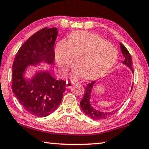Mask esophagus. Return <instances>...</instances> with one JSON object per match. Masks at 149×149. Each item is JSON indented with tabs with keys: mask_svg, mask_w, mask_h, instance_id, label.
Masks as SVG:
<instances>
[{
	"mask_svg": "<svg viewBox=\"0 0 149 149\" xmlns=\"http://www.w3.org/2000/svg\"><path fill=\"white\" fill-rule=\"evenodd\" d=\"M72 83L70 82V81H66V88H72Z\"/></svg>",
	"mask_w": 149,
	"mask_h": 149,
	"instance_id": "34e87169",
	"label": "esophagus"
}]
</instances>
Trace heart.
<instances>
[{
    "label": "heart",
    "instance_id": "b5f03b06",
    "mask_svg": "<svg viewBox=\"0 0 149 149\" xmlns=\"http://www.w3.org/2000/svg\"><path fill=\"white\" fill-rule=\"evenodd\" d=\"M117 56L116 48L98 36L88 32L77 31L71 34L68 41L61 40L56 44L54 58L60 74H65L74 64L72 77H84L92 79L109 69Z\"/></svg>",
    "mask_w": 149,
    "mask_h": 149
}]
</instances>
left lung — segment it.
<instances>
[{
  "mask_svg": "<svg viewBox=\"0 0 149 149\" xmlns=\"http://www.w3.org/2000/svg\"><path fill=\"white\" fill-rule=\"evenodd\" d=\"M120 47L121 53H123V56H125V59L122 62V64L124 65L127 66L131 72L134 73L133 67H132V59L131 55L130 54L128 51H127L126 48L123 46L122 44L120 43ZM97 82V80H95L91 81V83L87 84L85 88V93L83 96V98L80 101V107L84 113L88 116L90 118L94 120H100V119H104L107 117L113 116V115L116 113L118 109L116 110L111 111H100L96 110L93 106L91 105V94L93 92V88ZM132 86L131 87V91H132Z\"/></svg>",
  "mask_w": 149,
  "mask_h": 149,
  "instance_id": "obj_1",
  "label": "left lung"
}]
</instances>
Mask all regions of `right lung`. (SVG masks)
I'll return each mask as SVG.
<instances>
[{"label":"right lung","mask_w":149,"mask_h":149,"mask_svg":"<svg viewBox=\"0 0 149 149\" xmlns=\"http://www.w3.org/2000/svg\"><path fill=\"white\" fill-rule=\"evenodd\" d=\"M57 35L56 28L39 30L20 47L13 63V93L26 111L39 117H47L58 108L66 89L65 81L56 80L40 65H53ZM30 66L35 68V72L28 78Z\"/></svg>","instance_id":"1"}]
</instances>
